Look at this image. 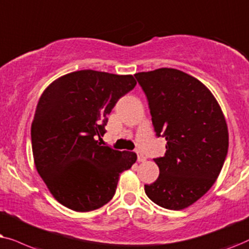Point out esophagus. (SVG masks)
<instances>
[{"instance_id":"esophagus-1","label":"esophagus","mask_w":249,"mask_h":249,"mask_svg":"<svg viewBox=\"0 0 249 249\" xmlns=\"http://www.w3.org/2000/svg\"><path fill=\"white\" fill-rule=\"evenodd\" d=\"M137 155H138V161H145V159H147V157H145V156L140 151H137Z\"/></svg>"}]
</instances>
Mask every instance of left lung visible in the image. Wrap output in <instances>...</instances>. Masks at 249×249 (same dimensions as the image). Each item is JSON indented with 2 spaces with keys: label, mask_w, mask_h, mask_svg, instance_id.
<instances>
[{
  "label": "left lung",
  "mask_w": 249,
  "mask_h": 249,
  "mask_svg": "<svg viewBox=\"0 0 249 249\" xmlns=\"http://www.w3.org/2000/svg\"><path fill=\"white\" fill-rule=\"evenodd\" d=\"M147 97L156 135L166 139L164 157L155 158L159 177L144 184L158 206L178 211L190 206L215 183L229 147L224 115L200 81L173 68L138 72Z\"/></svg>",
  "instance_id": "obj_1"
}]
</instances>
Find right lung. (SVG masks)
<instances>
[{
    "mask_svg": "<svg viewBox=\"0 0 249 249\" xmlns=\"http://www.w3.org/2000/svg\"><path fill=\"white\" fill-rule=\"evenodd\" d=\"M137 85L132 75L78 71L51 83L32 123L36 170L52 196L76 212L98 210L114 197L119 174L137 154L101 145L108 115Z\"/></svg>",
    "mask_w": 249,
    "mask_h": 249,
    "instance_id": "obj_1",
    "label": "right lung"
}]
</instances>
